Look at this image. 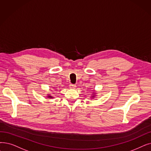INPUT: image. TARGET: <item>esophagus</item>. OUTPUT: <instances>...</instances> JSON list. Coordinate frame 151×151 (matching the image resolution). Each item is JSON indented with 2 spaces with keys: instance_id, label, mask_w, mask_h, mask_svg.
Instances as JSON below:
<instances>
[{
  "instance_id": "34e87169",
  "label": "esophagus",
  "mask_w": 151,
  "mask_h": 151,
  "mask_svg": "<svg viewBox=\"0 0 151 151\" xmlns=\"http://www.w3.org/2000/svg\"><path fill=\"white\" fill-rule=\"evenodd\" d=\"M76 85L75 84H70V85H69V87H70V88H71V89H75V88H76Z\"/></svg>"
}]
</instances>
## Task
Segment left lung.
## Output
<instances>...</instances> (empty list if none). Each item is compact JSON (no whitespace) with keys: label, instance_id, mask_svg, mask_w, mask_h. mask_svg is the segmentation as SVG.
<instances>
[{"label":"left lung","instance_id":"obj_1","mask_svg":"<svg viewBox=\"0 0 151 151\" xmlns=\"http://www.w3.org/2000/svg\"><path fill=\"white\" fill-rule=\"evenodd\" d=\"M93 94H94L93 95V96H92V97H95V96H95V95H94V94H95V93H93Z\"/></svg>","mask_w":151,"mask_h":151}]
</instances>
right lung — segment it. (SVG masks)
Masks as SVG:
<instances>
[{
  "mask_svg": "<svg viewBox=\"0 0 151 151\" xmlns=\"http://www.w3.org/2000/svg\"><path fill=\"white\" fill-rule=\"evenodd\" d=\"M48 96V97H47L48 98H52V97H53L52 96H51L50 94H48V96Z\"/></svg>",
  "mask_w": 151,
  "mask_h": 151,
  "instance_id": "obj_1",
  "label": "right lung"
}]
</instances>
